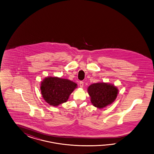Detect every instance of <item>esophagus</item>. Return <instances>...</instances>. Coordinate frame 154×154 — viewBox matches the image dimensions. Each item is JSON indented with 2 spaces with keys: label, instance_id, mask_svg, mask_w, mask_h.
Returning <instances> with one entry per match:
<instances>
[{
  "label": "esophagus",
  "instance_id": "1",
  "mask_svg": "<svg viewBox=\"0 0 154 154\" xmlns=\"http://www.w3.org/2000/svg\"><path fill=\"white\" fill-rule=\"evenodd\" d=\"M79 86L81 88H83L84 87V82L83 81H80L79 82Z\"/></svg>",
  "mask_w": 154,
  "mask_h": 154
}]
</instances>
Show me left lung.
Wrapping results in <instances>:
<instances>
[{"instance_id":"left-lung-1","label":"left lung","mask_w":154,"mask_h":154,"mask_svg":"<svg viewBox=\"0 0 154 154\" xmlns=\"http://www.w3.org/2000/svg\"><path fill=\"white\" fill-rule=\"evenodd\" d=\"M88 93L94 106L99 108L106 107L116 99L118 89L115 86L107 83H96L89 86Z\"/></svg>"}]
</instances>
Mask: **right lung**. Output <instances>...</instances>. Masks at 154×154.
Masks as SVG:
<instances>
[{"label": "right lung", "instance_id": "obj_1", "mask_svg": "<svg viewBox=\"0 0 154 154\" xmlns=\"http://www.w3.org/2000/svg\"><path fill=\"white\" fill-rule=\"evenodd\" d=\"M77 88V84L67 79L58 77H47L41 83L42 97L50 105L57 106L68 100Z\"/></svg>", "mask_w": 154, "mask_h": 154}]
</instances>
